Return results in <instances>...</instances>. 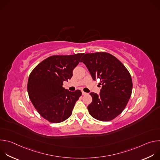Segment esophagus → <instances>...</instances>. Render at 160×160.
I'll use <instances>...</instances> for the list:
<instances>
[{
	"label": "esophagus",
	"mask_w": 160,
	"mask_h": 160,
	"mask_svg": "<svg viewBox=\"0 0 160 160\" xmlns=\"http://www.w3.org/2000/svg\"><path fill=\"white\" fill-rule=\"evenodd\" d=\"M86 94H87L86 92H83V91H82V95L83 96H85V95H86Z\"/></svg>",
	"instance_id": "obj_1"
}]
</instances>
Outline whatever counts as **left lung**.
Instances as JSON below:
<instances>
[{"label": "left lung", "mask_w": 160, "mask_h": 160, "mask_svg": "<svg viewBox=\"0 0 160 160\" xmlns=\"http://www.w3.org/2000/svg\"><path fill=\"white\" fill-rule=\"evenodd\" d=\"M80 62L87 66L94 80H100L99 95L91 92L92 101L87 107L96 120L108 122L115 119L125 108L132 91L131 75L116 57L108 52L87 53Z\"/></svg>", "instance_id": "8db88e82"}]
</instances>
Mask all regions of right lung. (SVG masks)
<instances>
[{
    "instance_id": "right-lung-1",
    "label": "right lung",
    "mask_w": 160,
    "mask_h": 160,
    "mask_svg": "<svg viewBox=\"0 0 160 160\" xmlns=\"http://www.w3.org/2000/svg\"><path fill=\"white\" fill-rule=\"evenodd\" d=\"M83 54L52 56L40 62L30 74L27 89L31 102L40 115L51 123L69 118L82 92L65 89L64 81L70 80L73 70Z\"/></svg>"
}]
</instances>
